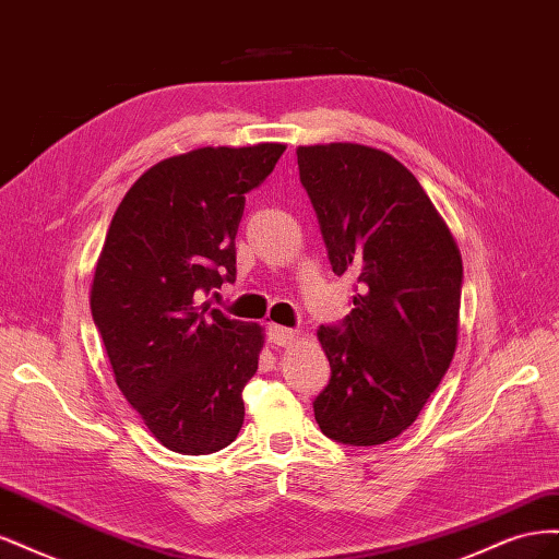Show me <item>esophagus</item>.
Returning a JSON list of instances; mask_svg holds the SVG:
<instances>
[{"label": "esophagus", "mask_w": 559, "mask_h": 559, "mask_svg": "<svg viewBox=\"0 0 559 559\" xmlns=\"http://www.w3.org/2000/svg\"><path fill=\"white\" fill-rule=\"evenodd\" d=\"M267 341L273 345H292L296 341V331L294 329H286V326H277V324H270L267 326Z\"/></svg>", "instance_id": "34e87169"}]
</instances>
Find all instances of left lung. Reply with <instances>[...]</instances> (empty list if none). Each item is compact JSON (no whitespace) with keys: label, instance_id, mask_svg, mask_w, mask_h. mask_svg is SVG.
<instances>
[{"label":"left lung","instance_id":"8db88e82","mask_svg":"<svg viewBox=\"0 0 559 559\" xmlns=\"http://www.w3.org/2000/svg\"><path fill=\"white\" fill-rule=\"evenodd\" d=\"M298 173L352 312L319 326L331 378L312 405L324 436L382 445L408 429L450 368L464 270L408 167L364 144L300 146Z\"/></svg>","mask_w":559,"mask_h":559}]
</instances>
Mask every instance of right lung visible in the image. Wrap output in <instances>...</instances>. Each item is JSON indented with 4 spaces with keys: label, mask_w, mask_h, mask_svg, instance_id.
Wrapping results in <instances>:
<instances>
[{
    "label": "right lung",
    "mask_w": 559,
    "mask_h": 559,
    "mask_svg": "<svg viewBox=\"0 0 559 559\" xmlns=\"http://www.w3.org/2000/svg\"><path fill=\"white\" fill-rule=\"evenodd\" d=\"M282 154L284 144L205 146L160 160L111 218L93 321L118 389L173 452L212 454L240 433L263 333L205 298L235 282L245 195Z\"/></svg>",
    "instance_id": "obj_1"
}]
</instances>
